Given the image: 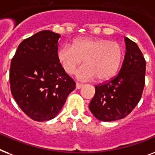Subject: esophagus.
<instances>
[{
    "label": "esophagus",
    "instance_id": "34e87169",
    "mask_svg": "<svg viewBox=\"0 0 155 155\" xmlns=\"http://www.w3.org/2000/svg\"><path fill=\"white\" fill-rule=\"evenodd\" d=\"M83 86H84V84H80V83H78V82H76V84H75V87H76V88L77 89H80L81 87H83Z\"/></svg>",
    "mask_w": 155,
    "mask_h": 155
}]
</instances>
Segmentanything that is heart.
Segmentation results:
<instances>
[{
  "label": "heart",
  "mask_w": 155,
  "mask_h": 155,
  "mask_svg": "<svg viewBox=\"0 0 155 155\" xmlns=\"http://www.w3.org/2000/svg\"><path fill=\"white\" fill-rule=\"evenodd\" d=\"M123 56L122 45L115 41L103 38H79L72 46L65 45L60 48L57 57L67 73L72 74L84 59V66L76 76L82 80H98L112 78L119 68Z\"/></svg>",
  "instance_id": "obj_1"
}]
</instances>
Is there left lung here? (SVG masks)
Segmentation results:
<instances>
[{"instance_id":"obj_1","label":"left lung","mask_w":155,"mask_h":155,"mask_svg":"<svg viewBox=\"0 0 155 155\" xmlns=\"http://www.w3.org/2000/svg\"><path fill=\"white\" fill-rule=\"evenodd\" d=\"M126 54L116 76L95 85L89 109L99 120L116 121L125 118L139 104L145 86L146 60L138 45L125 37Z\"/></svg>"}]
</instances>
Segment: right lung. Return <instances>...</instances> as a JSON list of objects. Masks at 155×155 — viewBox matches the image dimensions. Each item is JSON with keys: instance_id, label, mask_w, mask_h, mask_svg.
Listing matches in <instances>:
<instances>
[{"instance_id": "1", "label": "right lung", "mask_w": 155, "mask_h": 155, "mask_svg": "<svg viewBox=\"0 0 155 155\" xmlns=\"http://www.w3.org/2000/svg\"><path fill=\"white\" fill-rule=\"evenodd\" d=\"M60 35L44 30L24 40L11 61L9 82L15 101L35 121L53 119L75 88L58 60Z\"/></svg>"}]
</instances>
